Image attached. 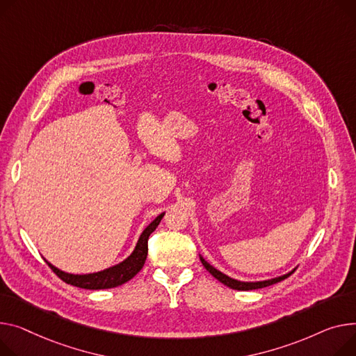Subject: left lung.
<instances>
[{
    "label": "left lung",
    "mask_w": 356,
    "mask_h": 356,
    "mask_svg": "<svg viewBox=\"0 0 356 356\" xmlns=\"http://www.w3.org/2000/svg\"><path fill=\"white\" fill-rule=\"evenodd\" d=\"M199 256H200V260H202L203 266L207 269V272H209L213 277H216L219 282H222L223 285H226L227 288H230V289H236V291H252V289L266 288V286L273 285V283H277V282H280V280H283V279L289 277V276L296 270V268H293L291 272H288V273H285V275H280V276H276V277H272V279H266V280L243 282V280L233 279V277H230V276L225 275L223 272H220V270H219V269H216L215 266H211V265L207 262V260H206L202 254H199Z\"/></svg>",
    "instance_id": "left-lung-1"
}]
</instances>
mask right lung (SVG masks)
Returning a JSON list of instances; mask_svg holds the SVG:
<instances>
[{"label": "right lung", "instance_id": "obj_1", "mask_svg": "<svg viewBox=\"0 0 356 356\" xmlns=\"http://www.w3.org/2000/svg\"><path fill=\"white\" fill-rule=\"evenodd\" d=\"M164 216V211L160 213L159 216H156L145 229L140 233L138 241L133 249V252L124 259L122 262H118L117 265H113L107 269L99 270V272H92V273H68L64 272L58 268H56L53 264H50L49 260L45 259V262L49 264V266L53 269V272L68 285H73L81 289H110L120 286L123 283L129 282L131 277H134L141 268H143L146 257H147V239L152 232L156 230L159 223L161 222Z\"/></svg>", "mask_w": 356, "mask_h": 356}]
</instances>
